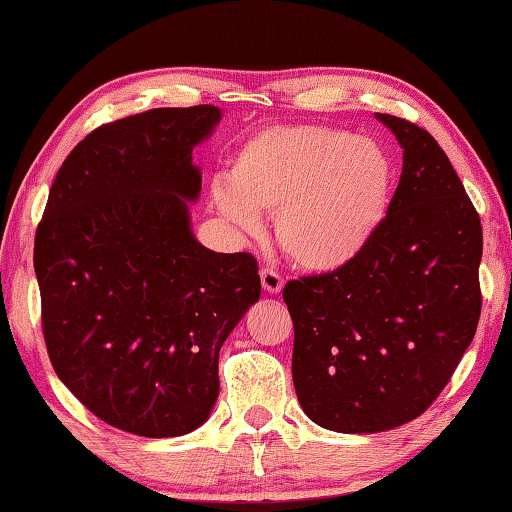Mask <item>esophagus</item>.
<instances>
[{"label":"esophagus","mask_w":512,"mask_h":512,"mask_svg":"<svg viewBox=\"0 0 512 512\" xmlns=\"http://www.w3.org/2000/svg\"><path fill=\"white\" fill-rule=\"evenodd\" d=\"M262 287L266 293H271V296H277V293H282V287H284V280L280 275H277L273 268H264L262 273Z\"/></svg>","instance_id":"obj_1"}]
</instances>
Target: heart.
<instances>
[{"mask_svg":"<svg viewBox=\"0 0 512 512\" xmlns=\"http://www.w3.org/2000/svg\"><path fill=\"white\" fill-rule=\"evenodd\" d=\"M395 176L391 153L372 137L271 126L241 142L212 203L244 232H259V212L275 214L284 253L307 271L332 273L357 262L384 228Z\"/></svg>","mask_w":512,"mask_h":512,"instance_id":"1","label":"heart"}]
</instances>
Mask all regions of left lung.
<instances>
[{
  "mask_svg": "<svg viewBox=\"0 0 512 512\" xmlns=\"http://www.w3.org/2000/svg\"><path fill=\"white\" fill-rule=\"evenodd\" d=\"M375 117L402 146L384 228L357 262L282 293L298 402L339 433L388 431L427 411L481 316L483 232L461 178L424 128Z\"/></svg>",
  "mask_w": 512,
  "mask_h": 512,
  "instance_id": "left-lung-1",
  "label": "left lung"
}]
</instances>
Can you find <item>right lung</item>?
<instances>
[{
    "label": "right lung",
    "instance_id": "obj_1",
    "mask_svg": "<svg viewBox=\"0 0 512 512\" xmlns=\"http://www.w3.org/2000/svg\"><path fill=\"white\" fill-rule=\"evenodd\" d=\"M219 121L216 106L155 108L97 128L58 169L36 232L51 366L135 436L205 424L221 345L262 293L253 255L214 253L192 230V151Z\"/></svg>",
    "mask_w": 512,
    "mask_h": 512
}]
</instances>
